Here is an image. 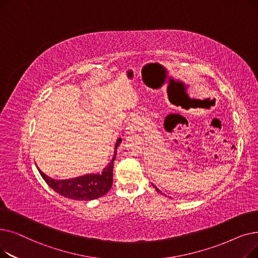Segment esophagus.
I'll list each match as a JSON object with an SVG mask.
<instances>
[{
  "label": "esophagus",
  "instance_id": "1",
  "mask_svg": "<svg viewBox=\"0 0 258 258\" xmlns=\"http://www.w3.org/2000/svg\"><path fill=\"white\" fill-rule=\"evenodd\" d=\"M140 119L137 117V118H133L128 123H127V126H126V134L127 135H132L134 133H136L139 125H140Z\"/></svg>",
  "mask_w": 258,
  "mask_h": 258
}]
</instances>
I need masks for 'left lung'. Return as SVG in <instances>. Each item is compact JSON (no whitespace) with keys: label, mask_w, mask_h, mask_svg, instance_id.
Listing matches in <instances>:
<instances>
[{"label":"left lung","mask_w":258,"mask_h":258,"mask_svg":"<svg viewBox=\"0 0 258 258\" xmlns=\"http://www.w3.org/2000/svg\"><path fill=\"white\" fill-rule=\"evenodd\" d=\"M153 186H154V187H155V188H156V190H157V191H158V192H160V194H161V191H160V190H159V189H158V188H157V187H156V186H155V185H154V184H153Z\"/></svg>","instance_id":"left-lung-1"}]
</instances>
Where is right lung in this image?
<instances>
[{
    "label": "right lung",
    "mask_w": 258,
    "mask_h": 258,
    "mask_svg": "<svg viewBox=\"0 0 258 258\" xmlns=\"http://www.w3.org/2000/svg\"><path fill=\"white\" fill-rule=\"evenodd\" d=\"M121 141V138L117 140L113 159L103 168L102 172L88 173L73 179L54 180L46 175L40 169H38V171L53 190L64 198L76 201H91L98 199L104 196L112 187L114 161L117 155V147Z\"/></svg>",
    "instance_id": "right-lung-1"
}]
</instances>
